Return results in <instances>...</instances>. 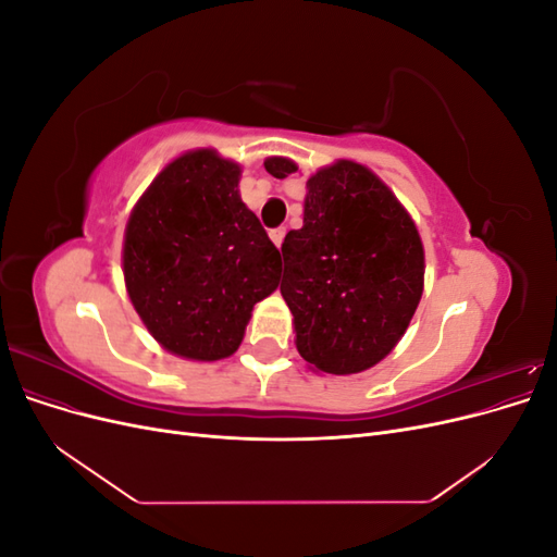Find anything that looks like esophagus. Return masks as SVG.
<instances>
[{"label":"esophagus","mask_w":557,"mask_h":557,"mask_svg":"<svg viewBox=\"0 0 557 557\" xmlns=\"http://www.w3.org/2000/svg\"><path fill=\"white\" fill-rule=\"evenodd\" d=\"M269 237H272V242L281 248V244H283V239H285V227H274V230H269Z\"/></svg>","instance_id":"obj_1"}]
</instances>
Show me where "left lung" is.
Here are the masks:
<instances>
[{
  "label": "left lung",
  "mask_w": 557,
  "mask_h": 557,
  "mask_svg": "<svg viewBox=\"0 0 557 557\" xmlns=\"http://www.w3.org/2000/svg\"><path fill=\"white\" fill-rule=\"evenodd\" d=\"M264 170L285 178L288 158ZM281 295L299 356L325 374H358L407 332L423 295L425 250L416 223L367 166L339 160L307 181L305 225L285 234Z\"/></svg>",
  "instance_id": "8db88e82"
}]
</instances>
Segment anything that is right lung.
<instances>
[{
  "mask_svg": "<svg viewBox=\"0 0 557 557\" xmlns=\"http://www.w3.org/2000/svg\"><path fill=\"white\" fill-rule=\"evenodd\" d=\"M242 166L211 148L183 153L132 209L123 274L156 342L185 360L239 348L252 307L278 288L281 256L239 195Z\"/></svg>",
  "mask_w": 557,
  "mask_h": 557,
  "instance_id": "1",
  "label": "right lung"
}]
</instances>
